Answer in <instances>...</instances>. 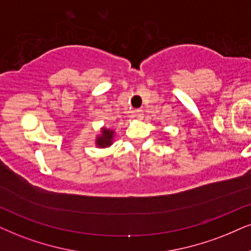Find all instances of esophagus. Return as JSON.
Instances as JSON below:
<instances>
[{
  "mask_svg": "<svg viewBox=\"0 0 251 251\" xmlns=\"http://www.w3.org/2000/svg\"><path fill=\"white\" fill-rule=\"evenodd\" d=\"M134 117H135L136 119L141 120L142 118H144V111H142V110H136L135 112H134Z\"/></svg>",
  "mask_w": 251,
  "mask_h": 251,
  "instance_id": "esophagus-1",
  "label": "esophagus"
}]
</instances>
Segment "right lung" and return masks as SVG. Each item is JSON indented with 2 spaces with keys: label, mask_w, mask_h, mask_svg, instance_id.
Wrapping results in <instances>:
<instances>
[{
  "label": "right lung",
  "mask_w": 251,
  "mask_h": 251,
  "mask_svg": "<svg viewBox=\"0 0 251 251\" xmlns=\"http://www.w3.org/2000/svg\"><path fill=\"white\" fill-rule=\"evenodd\" d=\"M113 139H115V131L106 127H102L100 128V133L96 136V146L98 148L110 147L113 144Z\"/></svg>",
  "instance_id": "add662e5"
}]
</instances>
